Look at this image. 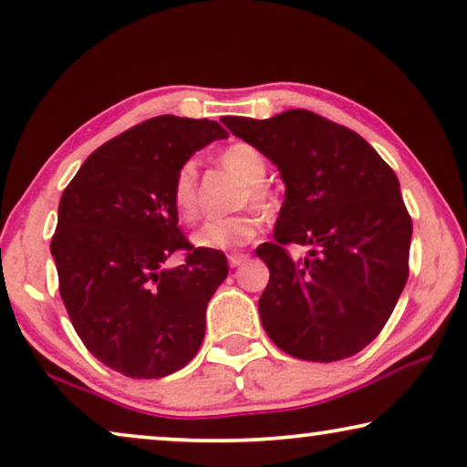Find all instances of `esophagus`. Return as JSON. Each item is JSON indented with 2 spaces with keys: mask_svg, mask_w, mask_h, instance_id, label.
<instances>
[{
  "mask_svg": "<svg viewBox=\"0 0 467 467\" xmlns=\"http://www.w3.org/2000/svg\"><path fill=\"white\" fill-rule=\"evenodd\" d=\"M247 258H249V254H231V255H228V265H231L233 268L241 266Z\"/></svg>",
  "mask_w": 467,
  "mask_h": 467,
  "instance_id": "34e87169",
  "label": "esophagus"
}]
</instances>
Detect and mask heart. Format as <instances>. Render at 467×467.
<instances>
[{
    "label": "heart",
    "mask_w": 467,
    "mask_h": 467,
    "mask_svg": "<svg viewBox=\"0 0 467 467\" xmlns=\"http://www.w3.org/2000/svg\"><path fill=\"white\" fill-rule=\"evenodd\" d=\"M220 162L231 173L245 182L243 201L252 199L260 205L271 202V192L262 183L266 175V161L258 148L236 141L233 146L222 150ZM171 199H173L177 215L183 222H192L196 218L199 205H196V173L192 162H186L177 171ZM260 224L262 220L258 212L245 209V212L226 215V218H212L202 222L192 234V243L201 249H209V252H233V249L247 245L258 234Z\"/></svg>",
    "instance_id": "obj_1"
}]
</instances>
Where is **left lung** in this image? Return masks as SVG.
Wrapping results in <instances>:
<instances>
[{"instance_id": "8db88e82", "label": "left lung", "mask_w": 467, "mask_h": 467, "mask_svg": "<svg viewBox=\"0 0 467 467\" xmlns=\"http://www.w3.org/2000/svg\"><path fill=\"white\" fill-rule=\"evenodd\" d=\"M285 183L275 243L255 249L271 279L258 300L281 351L308 362L356 356L383 330L409 279L412 222L391 167L356 130L306 109L224 116ZM290 242L305 244L292 261Z\"/></svg>"}]
</instances>
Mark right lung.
<instances>
[{"label":"right lung","instance_id":"obj_1","mask_svg":"<svg viewBox=\"0 0 467 467\" xmlns=\"http://www.w3.org/2000/svg\"><path fill=\"white\" fill-rule=\"evenodd\" d=\"M224 137L205 118H150L97 148L58 202V292L87 349L124 377H167L205 337L207 302L228 262L186 241L171 190L196 150ZM180 248L187 262L167 267Z\"/></svg>","mask_w":467,"mask_h":467}]
</instances>
